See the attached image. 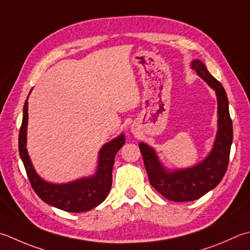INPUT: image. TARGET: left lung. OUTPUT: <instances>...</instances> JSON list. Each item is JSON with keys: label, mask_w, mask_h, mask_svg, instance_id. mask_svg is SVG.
I'll use <instances>...</instances> for the list:
<instances>
[{"label": "left lung", "mask_w": 250, "mask_h": 250, "mask_svg": "<svg viewBox=\"0 0 250 250\" xmlns=\"http://www.w3.org/2000/svg\"><path fill=\"white\" fill-rule=\"evenodd\" d=\"M190 66L217 94L218 132L211 151L206 159L194 167L170 172L160 164L153 148L145 143L139 144L151 187L172 202L198 199L221 182L228 169L233 141V125L226 90L216 78L210 75L204 62L196 60L192 62Z\"/></svg>", "instance_id": "left-lung-1"}]
</instances>
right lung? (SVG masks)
<instances>
[{
	"instance_id": "obj_1",
	"label": "right lung",
	"mask_w": 250,
	"mask_h": 250,
	"mask_svg": "<svg viewBox=\"0 0 250 250\" xmlns=\"http://www.w3.org/2000/svg\"><path fill=\"white\" fill-rule=\"evenodd\" d=\"M28 100L23 106L22 122L19 131L18 148L24 169L34 192L43 202L68 212H83L99 206L109 193L112 183V166L115 156L125 144V135L106 143L100 150L96 173L89 178H82L65 184L48 183L39 177L29 157L27 143Z\"/></svg>"
}]
</instances>
